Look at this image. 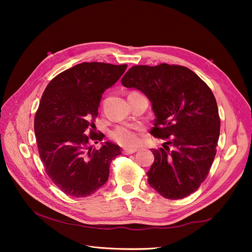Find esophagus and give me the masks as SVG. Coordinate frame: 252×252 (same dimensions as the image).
Returning <instances> with one entry per match:
<instances>
[{"label":"esophagus","instance_id":"34e87169","mask_svg":"<svg viewBox=\"0 0 252 252\" xmlns=\"http://www.w3.org/2000/svg\"><path fill=\"white\" fill-rule=\"evenodd\" d=\"M135 151H138V148H129V149H124V150H123V154H124V155H131V154H134Z\"/></svg>","mask_w":252,"mask_h":252}]
</instances>
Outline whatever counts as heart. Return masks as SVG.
<instances>
[{
  "label": "heart",
  "mask_w": 252,
  "mask_h": 252,
  "mask_svg": "<svg viewBox=\"0 0 252 252\" xmlns=\"http://www.w3.org/2000/svg\"><path fill=\"white\" fill-rule=\"evenodd\" d=\"M131 94L136 93L132 91L129 94ZM110 138L124 147H134L140 143L139 133L134 129L129 127H117L110 132Z\"/></svg>",
  "instance_id": "1"
}]
</instances>
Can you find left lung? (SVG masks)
<instances>
[{"instance_id":"1","label":"left lung","mask_w":252,"mask_h":252,"mask_svg":"<svg viewBox=\"0 0 252 252\" xmlns=\"http://www.w3.org/2000/svg\"><path fill=\"white\" fill-rule=\"evenodd\" d=\"M122 84L146 94L156 114L151 134L166 140L151 149L149 185L169 200L184 199L207 178L217 154L220 121L216 97L187 67L132 66Z\"/></svg>"}]
</instances>
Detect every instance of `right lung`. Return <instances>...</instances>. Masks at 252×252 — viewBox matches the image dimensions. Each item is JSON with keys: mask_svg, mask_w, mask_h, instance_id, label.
Returning a JSON list of instances; mask_svg holds the SVG:
<instances>
[{"mask_svg": "<svg viewBox=\"0 0 252 252\" xmlns=\"http://www.w3.org/2000/svg\"><path fill=\"white\" fill-rule=\"evenodd\" d=\"M127 65L81 63L59 73L45 89L34 117L39 155L53 184L64 193L85 197L101 188L109 177L112 159L121 148L102 141L94 122L102 94L126 70Z\"/></svg>", "mask_w": 252, "mask_h": 252, "instance_id": "add662e5", "label": "right lung"}]
</instances>
